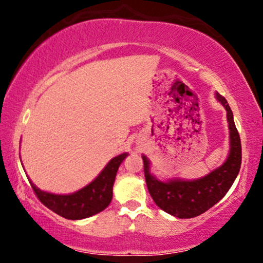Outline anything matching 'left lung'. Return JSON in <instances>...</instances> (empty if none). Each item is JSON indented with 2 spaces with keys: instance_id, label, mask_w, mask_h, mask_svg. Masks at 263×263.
I'll return each mask as SVG.
<instances>
[{
  "instance_id": "8db88e82",
  "label": "left lung",
  "mask_w": 263,
  "mask_h": 263,
  "mask_svg": "<svg viewBox=\"0 0 263 263\" xmlns=\"http://www.w3.org/2000/svg\"><path fill=\"white\" fill-rule=\"evenodd\" d=\"M215 99L225 107L230 130V151L226 160L210 174L196 179L161 181L151 174V161L142 154L146 184L159 208L179 219L194 218L218 203L235 182L242 164V146L228 100L215 92Z\"/></svg>"
}]
</instances>
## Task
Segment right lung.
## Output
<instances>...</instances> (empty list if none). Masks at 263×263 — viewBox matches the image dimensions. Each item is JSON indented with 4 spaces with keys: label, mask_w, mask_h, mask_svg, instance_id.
<instances>
[{
    "label": "right lung",
    "mask_w": 263,
    "mask_h": 263,
    "mask_svg": "<svg viewBox=\"0 0 263 263\" xmlns=\"http://www.w3.org/2000/svg\"><path fill=\"white\" fill-rule=\"evenodd\" d=\"M128 153H122L111 159L102 172L91 183L71 194H52L37 188L30 179L35 195L43 204L61 217L80 220L98 214L109 206L112 200V188L118 167Z\"/></svg>",
    "instance_id": "obj_1"
}]
</instances>
